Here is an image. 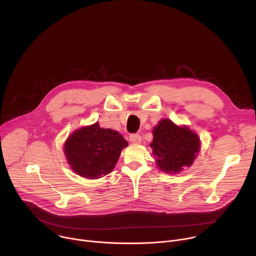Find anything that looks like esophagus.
Here are the masks:
<instances>
[{
    "instance_id": "1",
    "label": "esophagus",
    "mask_w": 256,
    "mask_h": 256,
    "mask_svg": "<svg viewBox=\"0 0 256 256\" xmlns=\"http://www.w3.org/2000/svg\"><path fill=\"white\" fill-rule=\"evenodd\" d=\"M130 140L132 144H140L142 138L138 134H132L130 136Z\"/></svg>"
}]
</instances>
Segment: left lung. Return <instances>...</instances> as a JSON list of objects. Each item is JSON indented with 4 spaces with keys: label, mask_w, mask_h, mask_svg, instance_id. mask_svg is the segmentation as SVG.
<instances>
[{
    "label": "left lung",
    "mask_w": 256,
    "mask_h": 256,
    "mask_svg": "<svg viewBox=\"0 0 256 256\" xmlns=\"http://www.w3.org/2000/svg\"><path fill=\"white\" fill-rule=\"evenodd\" d=\"M152 132L150 147L161 171L177 174L194 164L200 150V140L188 126H177L162 118Z\"/></svg>",
    "instance_id": "8db88e82"
}]
</instances>
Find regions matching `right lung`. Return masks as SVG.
Segmentation results:
<instances>
[{
	"label": "right lung",
	"mask_w": 256,
	"mask_h": 256,
	"mask_svg": "<svg viewBox=\"0 0 256 256\" xmlns=\"http://www.w3.org/2000/svg\"><path fill=\"white\" fill-rule=\"evenodd\" d=\"M128 144L118 132L102 128L95 122L72 132L64 144V153L76 174L98 179L114 170Z\"/></svg>",
	"instance_id": "obj_1"
}]
</instances>
